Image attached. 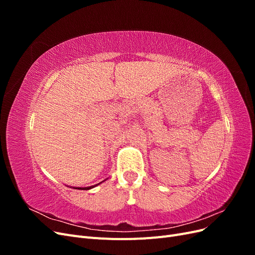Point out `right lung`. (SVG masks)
<instances>
[{
    "mask_svg": "<svg viewBox=\"0 0 255 255\" xmlns=\"http://www.w3.org/2000/svg\"><path fill=\"white\" fill-rule=\"evenodd\" d=\"M104 181H106V180H104ZM104 181H102V182H104ZM101 182V183H102ZM101 183H99V184H101ZM99 184H96V185H92V186H88V187H75V189H82V190H88V189H91V188H94V187H96V186H98Z\"/></svg>",
    "mask_w": 255,
    "mask_h": 255,
    "instance_id": "right-lung-1",
    "label": "right lung"
}]
</instances>
